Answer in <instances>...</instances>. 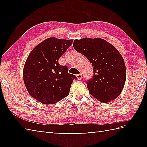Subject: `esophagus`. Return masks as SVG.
<instances>
[{"label":"esophagus","mask_w":147,"mask_h":147,"mask_svg":"<svg viewBox=\"0 0 147 147\" xmlns=\"http://www.w3.org/2000/svg\"><path fill=\"white\" fill-rule=\"evenodd\" d=\"M76 78L78 80H81L82 78V74L81 73L76 74Z\"/></svg>","instance_id":"34e87169"}]
</instances>
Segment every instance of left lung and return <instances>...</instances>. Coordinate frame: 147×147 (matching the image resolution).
I'll return each mask as SVG.
<instances>
[{
  "label": "left lung",
  "instance_id": "8db88e82",
  "mask_svg": "<svg viewBox=\"0 0 147 147\" xmlns=\"http://www.w3.org/2000/svg\"><path fill=\"white\" fill-rule=\"evenodd\" d=\"M73 47L92 63L93 77L87 82L91 95L103 103L117 98L125 84L126 70L123 56L115 47L99 38L75 39Z\"/></svg>",
  "mask_w": 147,
  "mask_h": 147
}]
</instances>
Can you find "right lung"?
Segmentation results:
<instances>
[{"label": "right lung", "mask_w": 147, "mask_h": 147, "mask_svg": "<svg viewBox=\"0 0 147 147\" xmlns=\"http://www.w3.org/2000/svg\"><path fill=\"white\" fill-rule=\"evenodd\" d=\"M73 39L49 38L35 47L23 68V80L30 95L43 104H53L68 95L76 77L58 59Z\"/></svg>", "instance_id": "1"}]
</instances>
